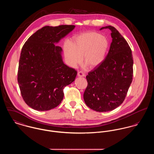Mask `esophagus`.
Wrapping results in <instances>:
<instances>
[{
    "mask_svg": "<svg viewBox=\"0 0 154 154\" xmlns=\"http://www.w3.org/2000/svg\"><path fill=\"white\" fill-rule=\"evenodd\" d=\"M85 76V75L84 72H82L81 71H79L78 72V76H79V77H84Z\"/></svg>",
    "mask_w": 154,
    "mask_h": 154,
    "instance_id": "esophagus-1",
    "label": "esophagus"
}]
</instances>
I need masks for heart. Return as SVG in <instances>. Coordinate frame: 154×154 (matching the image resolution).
Masks as SVG:
<instances>
[{"mask_svg":"<svg viewBox=\"0 0 154 154\" xmlns=\"http://www.w3.org/2000/svg\"><path fill=\"white\" fill-rule=\"evenodd\" d=\"M109 48L108 38L99 33L91 31L73 39L71 46L64 48V55L68 63L75 68L82 61L90 68L99 66L104 60Z\"/></svg>","mask_w":154,"mask_h":154,"instance_id":"b5f03b06","label":"heart"}]
</instances>
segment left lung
<instances>
[{
    "label": "left lung",
    "mask_w": 154,
    "mask_h": 154,
    "mask_svg": "<svg viewBox=\"0 0 154 154\" xmlns=\"http://www.w3.org/2000/svg\"><path fill=\"white\" fill-rule=\"evenodd\" d=\"M111 31L112 43L109 52L97 68L86 76L88 86L84 101L97 112L111 111L124 102L133 76L131 49L124 37L112 26L100 28Z\"/></svg>",
    "instance_id": "8db88e82"
}]
</instances>
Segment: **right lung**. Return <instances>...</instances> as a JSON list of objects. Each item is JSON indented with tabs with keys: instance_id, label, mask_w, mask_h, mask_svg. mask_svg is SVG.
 I'll return each mask as SVG.
<instances>
[{
	"instance_id": "right-lung-1",
	"label": "right lung",
	"mask_w": 154,
	"mask_h": 154,
	"mask_svg": "<svg viewBox=\"0 0 154 154\" xmlns=\"http://www.w3.org/2000/svg\"><path fill=\"white\" fill-rule=\"evenodd\" d=\"M75 28L44 26L23 46L17 82L22 98L32 109L45 111L56 108L63 98L64 88L75 81L77 72L64 63L62 49L56 45Z\"/></svg>"
}]
</instances>
